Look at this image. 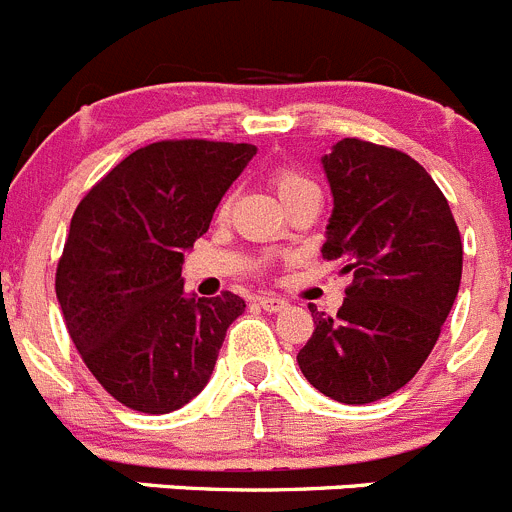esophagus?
<instances>
[{
    "mask_svg": "<svg viewBox=\"0 0 512 512\" xmlns=\"http://www.w3.org/2000/svg\"><path fill=\"white\" fill-rule=\"evenodd\" d=\"M260 308H265V311H270V313H278V311H283V308H288V301H285V298H278V296H262Z\"/></svg>",
    "mask_w": 512,
    "mask_h": 512,
    "instance_id": "34e87169",
    "label": "esophagus"
}]
</instances>
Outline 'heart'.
Segmentation results:
<instances>
[{
    "label": "heart",
    "instance_id": "b5f03b06",
    "mask_svg": "<svg viewBox=\"0 0 512 512\" xmlns=\"http://www.w3.org/2000/svg\"><path fill=\"white\" fill-rule=\"evenodd\" d=\"M273 181H275V188H278V196L283 201L288 199L290 193L301 191L303 186H311V183H308L306 178H301V176H298V173H293V170H278Z\"/></svg>",
    "mask_w": 512,
    "mask_h": 512
}]
</instances>
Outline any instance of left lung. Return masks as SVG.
<instances>
[{
  "label": "left lung",
  "instance_id": "left-lung-1",
  "mask_svg": "<svg viewBox=\"0 0 512 512\" xmlns=\"http://www.w3.org/2000/svg\"><path fill=\"white\" fill-rule=\"evenodd\" d=\"M331 188L324 257L352 273L336 316L311 308L303 377L347 405L400 390L434 349L462 283V237L423 165L344 137L321 158Z\"/></svg>",
  "mask_w": 512,
  "mask_h": 512
}]
</instances>
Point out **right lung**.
Returning a JSON list of instances; mask_svg holds the SVG:
<instances>
[{"label":"right lung","mask_w":512,"mask_h":512,"mask_svg":"<svg viewBox=\"0 0 512 512\" xmlns=\"http://www.w3.org/2000/svg\"><path fill=\"white\" fill-rule=\"evenodd\" d=\"M255 145L163 140L114 165L78 204L55 273V296L78 354L119 403L170 413L206 388L234 293L183 290V255L201 234Z\"/></svg>","instance_id":"obj_1"}]
</instances>
